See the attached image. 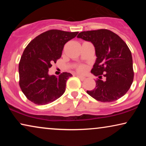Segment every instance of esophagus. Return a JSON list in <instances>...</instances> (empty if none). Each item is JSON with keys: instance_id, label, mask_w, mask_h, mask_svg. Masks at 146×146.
<instances>
[{"instance_id": "obj_1", "label": "esophagus", "mask_w": 146, "mask_h": 146, "mask_svg": "<svg viewBox=\"0 0 146 146\" xmlns=\"http://www.w3.org/2000/svg\"><path fill=\"white\" fill-rule=\"evenodd\" d=\"M76 76H77V77H78L79 79L80 80H82V81H84L86 79L85 77L82 76H80V75H76Z\"/></svg>"}]
</instances>
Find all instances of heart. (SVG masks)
Returning a JSON list of instances; mask_svg holds the SVG:
<instances>
[{
  "label": "heart",
  "instance_id": "obj_1",
  "mask_svg": "<svg viewBox=\"0 0 146 146\" xmlns=\"http://www.w3.org/2000/svg\"><path fill=\"white\" fill-rule=\"evenodd\" d=\"M76 70L78 72H85L86 69V66H84V64H80V65H78L76 68Z\"/></svg>",
  "mask_w": 146,
  "mask_h": 146
}]
</instances>
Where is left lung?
<instances>
[{
  "label": "left lung",
  "instance_id": "left-lung-1",
  "mask_svg": "<svg viewBox=\"0 0 146 146\" xmlns=\"http://www.w3.org/2000/svg\"><path fill=\"white\" fill-rule=\"evenodd\" d=\"M78 38L91 42L97 58L91 72L99 76L96 87L87 94L98 101L111 102L125 94L133 80L132 56L126 43L107 29L81 32ZM105 81H102V76Z\"/></svg>",
  "mask_w": 146,
  "mask_h": 146
}]
</instances>
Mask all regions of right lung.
<instances>
[{"mask_svg": "<svg viewBox=\"0 0 146 146\" xmlns=\"http://www.w3.org/2000/svg\"><path fill=\"white\" fill-rule=\"evenodd\" d=\"M78 32L49 30L30 42L19 65V85L28 100L38 105H45L59 98L64 93L71 74L62 72L58 77L48 74L52 64L61 57L67 42Z\"/></svg>", "mask_w": 146, "mask_h": 146, "instance_id": "1", "label": "right lung"}]
</instances>
